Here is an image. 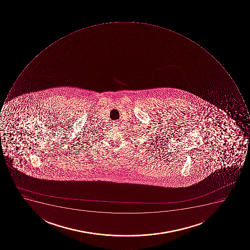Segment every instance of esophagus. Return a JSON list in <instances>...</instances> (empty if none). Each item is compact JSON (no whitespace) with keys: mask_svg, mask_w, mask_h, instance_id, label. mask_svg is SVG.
Masks as SVG:
<instances>
[{"mask_svg":"<svg viewBox=\"0 0 250 250\" xmlns=\"http://www.w3.org/2000/svg\"><path fill=\"white\" fill-rule=\"evenodd\" d=\"M116 125H118V124H114V125H113V126H116Z\"/></svg>","mask_w":250,"mask_h":250,"instance_id":"esophagus-1","label":"esophagus"}]
</instances>
